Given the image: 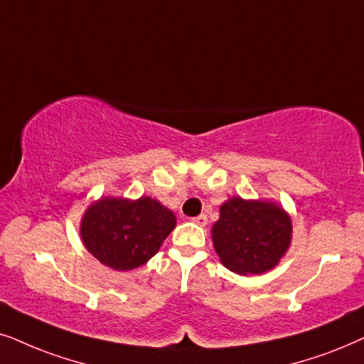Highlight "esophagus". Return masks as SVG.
<instances>
[{"label":"esophagus","mask_w":364,"mask_h":364,"mask_svg":"<svg viewBox=\"0 0 364 364\" xmlns=\"http://www.w3.org/2000/svg\"><path fill=\"white\" fill-rule=\"evenodd\" d=\"M191 221L195 223V225H198V226H206V225H208V218H206V215H200V216L193 218Z\"/></svg>","instance_id":"34e87169"}]
</instances>
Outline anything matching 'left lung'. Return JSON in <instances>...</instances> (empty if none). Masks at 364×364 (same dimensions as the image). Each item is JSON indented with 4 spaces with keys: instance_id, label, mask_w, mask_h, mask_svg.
Here are the masks:
<instances>
[{
    "instance_id": "obj_1",
    "label": "left lung",
    "mask_w": 364,
    "mask_h": 364,
    "mask_svg": "<svg viewBox=\"0 0 364 364\" xmlns=\"http://www.w3.org/2000/svg\"><path fill=\"white\" fill-rule=\"evenodd\" d=\"M291 216L278 203L232 196L220 206L211 228L220 261L236 274H263L287 255L293 238Z\"/></svg>"
}]
</instances>
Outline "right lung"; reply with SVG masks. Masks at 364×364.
Segmentation results:
<instances>
[{"label":"right lung","mask_w":364,"mask_h":364,"mask_svg":"<svg viewBox=\"0 0 364 364\" xmlns=\"http://www.w3.org/2000/svg\"><path fill=\"white\" fill-rule=\"evenodd\" d=\"M176 226V216L151 196H101L80 223L85 248L101 264L129 271L148 263Z\"/></svg>","instance_id":"add662e5"}]
</instances>
